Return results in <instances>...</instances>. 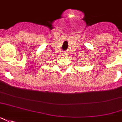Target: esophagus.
<instances>
[{
    "mask_svg": "<svg viewBox=\"0 0 122 122\" xmlns=\"http://www.w3.org/2000/svg\"><path fill=\"white\" fill-rule=\"evenodd\" d=\"M66 53H63V54H64V55H66Z\"/></svg>",
    "mask_w": 122,
    "mask_h": 122,
    "instance_id": "obj_1",
    "label": "esophagus"
}]
</instances>
